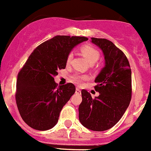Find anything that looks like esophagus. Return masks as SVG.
Listing matches in <instances>:
<instances>
[{"label": "esophagus", "instance_id": "esophagus-1", "mask_svg": "<svg viewBox=\"0 0 151 151\" xmlns=\"http://www.w3.org/2000/svg\"><path fill=\"white\" fill-rule=\"evenodd\" d=\"M76 93H78V94L81 93V90H80L79 88H76Z\"/></svg>", "mask_w": 151, "mask_h": 151}]
</instances>
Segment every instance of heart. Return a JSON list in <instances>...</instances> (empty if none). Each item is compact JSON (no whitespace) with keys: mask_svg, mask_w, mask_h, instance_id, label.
Here are the masks:
<instances>
[{"mask_svg":"<svg viewBox=\"0 0 151 151\" xmlns=\"http://www.w3.org/2000/svg\"><path fill=\"white\" fill-rule=\"evenodd\" d=\"M80 51L83 56L85 57L90 63H93L96 61H97L99 58V52L98 50H96V48L93 46L89 44H86L84 45L80 48ZM73 53L70 52L67 55L66 57V63H70L71 62L72 59H73ZM88 78V76H81L79 74H75L72 76V80L74 81L75 83H76L78 85H80L82 83L83 81H85Z\"/></svg>","mask_w":151,"mask_h":151,"instance_id":"b5f03b06","label":"heart"}]
</instances>
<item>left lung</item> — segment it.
Instances as JSON below:
<instances>
[{
  "mask_svg": "<svg viewBox=\"0 0 151 151\" xmlns=\"http://www.w3.org/2000/svg\"><path fill=\"white\" fill-rule=\"evenodd\" d=\"M102 49L106 66L95 79L99 96L92 98L86 90L81 91L79 121L88 129L105 131L118 122L132 98V73L124 52L106 39L91 38Z\"/></svg>",
  "mask_w": 151,
  "mask_h": 151,
  "instance_id": "obj_1",
  "label": "left lung"
}]
</instances>
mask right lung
<instances>
[{"label":"right lung","instance_id":"1","mask_svg":"<svg viewBox=\"0 0 151 151\" xmlns=\"http://www.w3.org/2000/svg\"><path fill=\"white\" fill-rule=\"evenodd\" d=\"M85 37L58 35L33 51L17 76L16 101L23 121L37 130L55 127L63 106L74 94L72 83L58 86L55 76L65 69L72 48L88 40Z\"/></svg>","mask_w":151,"mask_h":151}]
</instances>
